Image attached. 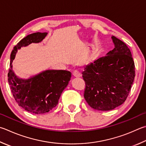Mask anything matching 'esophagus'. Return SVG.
<instances>
[{"instance_id": "obj_1", "label": "esophagus", "mask_w": 146, "mask_h": 146, "mask_svg": "<svg viewBox=\"0 0 146 146\" xmlns=\"http://www.w3.org/2000/svg\"><path fill=\"white\" fill-rule=\"evenodd\" d=\"M72 75H73V77H75V78H78L80 76V73H79L78 71H74L72 73Z\"/></svg>"}]
</instances>
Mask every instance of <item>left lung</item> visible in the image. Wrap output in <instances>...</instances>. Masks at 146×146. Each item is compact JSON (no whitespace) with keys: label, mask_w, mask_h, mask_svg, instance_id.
I'll return each mask as SVG.
<instances>
[{"label":"left lung","mask_w":146,"mask_h":146,"mask_svg":"<svg viewBox=\"0 0 146 146\" xmlns=\"http://www.w3.org/2000/svg\"><path fill=\"white\" fill-rule=\"evenodd\" d=\"M114 48L86 66L82 77L86 86L84 98L91 108L114 109L125 102L134 80L135 64L126 44L111 37Z\"/></svg>","instance_id":"8db88e82"}]
</instances>
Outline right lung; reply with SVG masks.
Returning <instances> with one entry per match:
<instances>
[{
	"label": "right lung",
	"mask_w": 146,
	"mask_h": 146,
	"mask_svg": "<svg viewBox=\"0 0 146 146\" xmlns=\"http://www.w3.org/2000/svg\"><path fill=\"white\" fill-rule=\"evenodd\" d=\"M47 33H35L23 38L11 54L8 82L18 105L26 111L35 114L48 112L59 102L62 91L71 79V73L66 70H48L29 78H21L13 70L12 62L18 50L31 43H39Z\"/></svg>",
	"instance_id": "add662e5"
}]
</instances>
